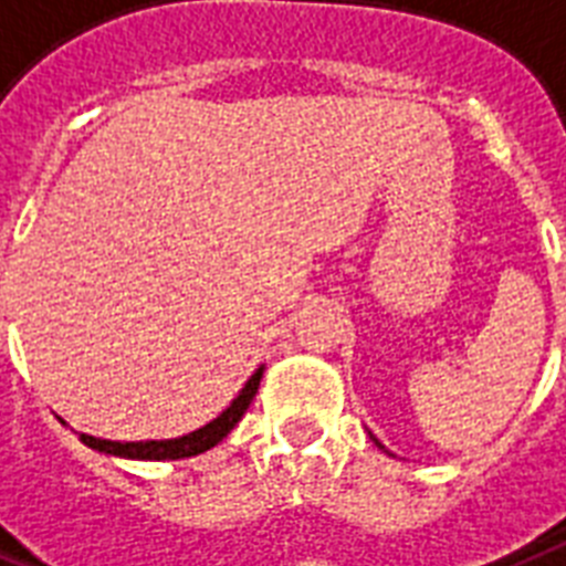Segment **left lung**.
<instances>
[{
    "label": "left lung",
    "instance_id": "8db88e82",
    "mask_svg": "<svg viewBox=\"0 0 566 566\" xmlns=\"http://www.w3.org/2000/svg\"><path fill=\"white\" fill-rule=\"evenodd\" d=\"M369 436H371V433H369ZM371 442L378 444V448H380V450H387V448H384V444H380V442H378V439H375V436H371ZM387 453H389V450H387ZM389 457H392V453H389Z\"/></svg>",
    "mask_w": 566,
    "mask_h": 566
}]
</instances>
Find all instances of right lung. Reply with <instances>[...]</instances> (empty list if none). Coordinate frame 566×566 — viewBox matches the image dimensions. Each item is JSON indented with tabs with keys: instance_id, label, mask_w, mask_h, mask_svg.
I'll list each match as a JSON object with an SVG mask.
<instances>
[{
	"instance_id": "right-lung-1",
	"label": "right lung",
	"mask_w": 566,
	"mask_h": 566,
	"mask_svg": "<svg viewBox=\"0 0 566 566\" xmlns=\"http://www.w3.org/2000/svg\"><path fill=\"white\" fill-rule=\"evenodd\" d=\"M264 378V366L252 371V378L243 384L241 392L232 398L227 410L220 412L218 418H211L209 424L197 427L191 433L179 436V439H148V442H109V439H95L90 433H77V439L86 444L90 450L101 453V457L109 459H136V462H165V459H186L197 457V453H206L218 442H223L232 427L241 421V416L250 410L252 398L259 392V384ZM66 424V421H63Z\"/></svg>"
}]
</instances>
